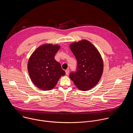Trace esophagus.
I'll return each mask as SVG.
<instances>
[{"mask_svg":"<svg viewBox=\"0 0 133 133\" xmlns=\"http://www.w3.org/2000/svg\"><path fill=\"white\" fill-rule=\"evenodd\" d=\"M69 69H66V70H65V72H66V74L67 75H68V74H69Z\"/></svg>","mask_w":133,"mask_h":133,"instance_id":"1","label":"esophagus"}]
</instances>
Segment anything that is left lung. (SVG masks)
<instances>
[{
  "label": "left lung",
  "mask_w": 133,
  "mask_h": 133,
  "mask_svg": "<svg viewBox=\"0 0 133 133\" xmlns=\"http://www.w3.org/2000/svg\"><path fill=\"white\" fill-rule=\"evenodd\" d=\"M69 47L77 62V70L69 77L81 90L86 91L95 86L103 72V61L97 50L90 42L82 40L71 44Z\"/></svg>",
  "instance_id": "obj_1"
}]
</instances>
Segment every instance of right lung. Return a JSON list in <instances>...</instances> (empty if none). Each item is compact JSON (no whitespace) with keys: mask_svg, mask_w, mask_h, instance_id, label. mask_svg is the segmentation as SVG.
<instances>
[{"mask_svg":"<svg viewBox=\"0 0 133 133\" xmlns=\"http://www.w3.org/2000/svg\"><path fill=\"white\" fill-rule=\"evenodd\" d=\"M58 45L44 44L38 47L29 59L27 68L33 84L43 90H50L57 83L65 71L55 59L60 49Z\"/></svg>","mask_w":133,"mask_h":133,"instance_id":"add662e5","label":"right lung"}]
</instances>
